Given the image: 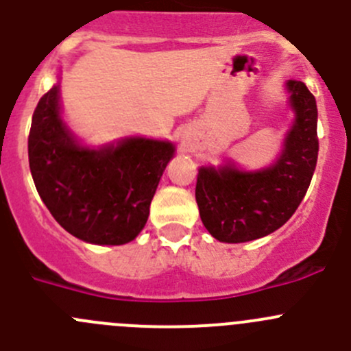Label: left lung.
Wrapping results in <instances>:
<instances>
[{
  "label": "left lung",
  "instance_id": "8db88e82",
  "mask_svg": "<svg viewBox=\"0 0 351 351\" xmlns=\"http://www.w3.org/2000/svg\"><path fill=\"white\" fill-rule=\"evenodd\" d=\"M285 89L295 117L281 153L269 167L248 170L228 160L198 169L199 217L220 243L253 241L278 231L308 189L319 155L317 103L302 81L289 79Z\"/></svg>",
  "mask_w": 351,
  "mask_h": 351
}]
</instances>
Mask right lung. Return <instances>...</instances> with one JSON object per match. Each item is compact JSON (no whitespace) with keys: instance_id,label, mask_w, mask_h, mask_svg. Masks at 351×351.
Wrapping results in <instances>:
<instances>
[{"instance_id":"right-lung-1","label":"right lung","mask_w":351,"mask_h":351,"mask_svg":"<svg viewBox=\"0 0 351 351\" xmlns=\"http://www.w3.org/2000/svg\"><path fill=\"white\" fill-rule=\"evenodd\" d=\"M58 82L39 99L29 134L36 189L56 222L91 245H125L143 231L176 145L125 136L86 145L63 117Z\"/></svg>"}]
</instances>
